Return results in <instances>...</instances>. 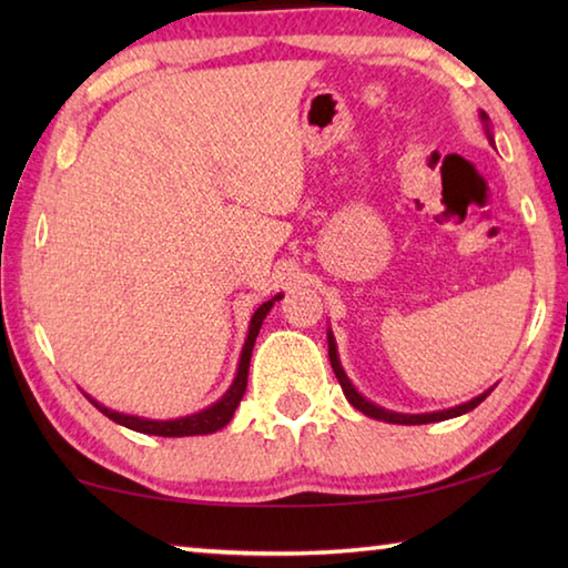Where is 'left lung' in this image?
I'll use <instances>...</instances> for the list:
<instances>
[{"instance_id": "left-lung-1", "label": "left lung", "mask_w": 568, "mask_h": 568, "mask_svg": "<svg viewBox=\"0 0 568 568\" xmlns=\"http://www.w3.org/2000/svg\"><path fill=\"white\" fill-rule=\"evenodd\" d=\"M480 118H484V120L488 122L486 112H480ZM488 140H491V132H488ZM328 355H331V365H333L335 378H338L341 388H343V393H345V398L351 400V406H353V408H358L361 413H365V416L378 418V420H386V423H400V426H420V423H436V420L456 418V416H460V413L474 410V408L478 406V403L488 396V393H480L478 398L464 403V406H456V408H450V410H438V413H420V416H408V413H393V410H386V408L373 406L371 400H365V398L361 396V393L351 386L348 376H345L343 368H341L338 351H335V341H333V335H331V333H328Z\"/></svg>"}]
</instances>
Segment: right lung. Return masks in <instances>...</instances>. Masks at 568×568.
Segmentation results:
<instances>
[{
    "mask_svg": "<svg viewBox=\"0 0 568 568\" xmlns=\"http://www.w3.org/2000/svg\"><path fill=\"white\" fill-rule=\"evenodd\" d=\"M281 295H275L273 301L263 303L257 307L253 321H250V331H247V341L243 345V355H240V365H237V376L233 381V386L225 393L223 398H220L215 406H210L200 413H192V416L185 418H175V420H148V418H140V416H124V413L118 410H110L100 406L98 400H90L94 403V408L100 413H104L110 420L120 423L124 428H132V430H140V434H150V436H165V438H178V436H200V434H215L223 426H227L230 418H233V413L237 408V403L243 400V393L247 388V368H250V355H253V345L257 333H261V325L263 318L271 311L273 303L277 301Z\"/></svg>",
    "mask_w": 568,
    "mask_h": 568,
    "instance_id": "right-lung-1",
    "label": "right lung"
}]
</instances>
